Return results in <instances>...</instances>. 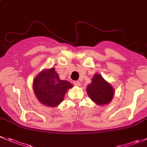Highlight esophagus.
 Masks as SVG:
<instances>
[{
    "label": "esophagus",
    "mask_w": 147,
    "mask_h": 147,
    "mask_svg": "<svg viewBox=\"0 0 147 147\" xmlns=\"http://www.w3.org/2000/svg\"><path fill=\"white\" fill-rule=\"evenodd\" d=\"M73 84L75 85V86H80V81H74Z\"/></svg>",
    "instance_id": "34e87169"
}]
</instances>
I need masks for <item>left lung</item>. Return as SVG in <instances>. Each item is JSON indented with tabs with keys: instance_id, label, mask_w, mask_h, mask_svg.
I'll return each instance as SVG.
<instances>
[{
	"instance_id": "8db88e82",
	"label": "left lung",
	"mask_w": 147,
	"mask_h": 147,
	"mask_svg": "<svg viewBox=\"0 0 147 147\" xmlns=\"http://www.w3.org/2000/svg\"><path fill=\"white\" fill-rule=\"evenodd\" d=\"M89 98L99 105H106L112 100L114 89L100 74H95L92 82L87 87Z\"/></svg>"
}]
</instances>
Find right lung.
I'll list each match as a JSON object with an SVG mask.
<instances>
[{
  "label": "right lung",
  "mask_w": 147,
  "mask_h": 147,
  "mask_svg": "<svg viewBox=\"0 0 147 147\" xmlns=\"http://www.w3.org/2000/svg\"><path fill=\"white\" fill-rule=\"evenodd\" d=\"M73 85L67 80H61L54 67L44 69L33 81L34 94L39 102L49 107H56L63 101L68 89Z\"/></svg>",
  "instance_id": "add662e5"
}]
</instances>
